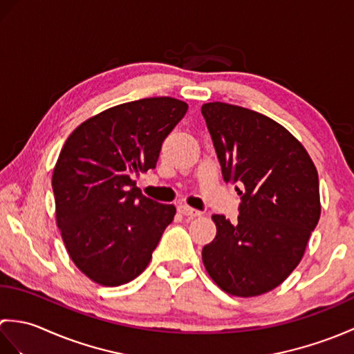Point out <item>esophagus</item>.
I'll return each instance as SVG.
<instances>
[{"instance_id":"obj_1","label":"esophagus","mask_w":354,"mask_h":354,"mask_svg":"<svg viewBox=\"0 0 354 354\" xmlns=\"http://www.w3.org/2000/svg\"><path fill=\"white\" fill-rule=\"evenodd\" d=\"M178 212L181 213V214H184V216H190V217H199L202 214L199 209H194V208H192L189 205H179L178 207Z\"/></svg>"}]
</instances>
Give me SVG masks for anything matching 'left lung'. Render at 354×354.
Instances as JSON below:
<instances>
[{"label": "left lung", "mask_w": 354, "mask_h": 354, "mask_svg": "<svg viewBox=\"0 0 354 354\" xmlns=\"http://www.w3.org/2000/svg\"><path fill=\"white\" fill-rule=\"evenodd\" d=\"M201 111L223 181L237 185L242 201L236 223L213 216L217 232L202 261L222 290L257 297L303 259L321 216L318 171L301 142L272 118L222 102Z\"/></svg>", "instance_id": "left-lung-1"}]
</instances>
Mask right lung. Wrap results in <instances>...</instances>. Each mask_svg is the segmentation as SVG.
<instances>
[{
  "label": "right lung",
  "instance_id": "obj_1",
  "mask_svg": "<svg viewBox=\"0 0 354 354\" xmlns=\"http://www.w3.org/2000/svg\"><path fill=\"white\" fill-rule=\"evenodd\" d=\"M189 104L150 97L100 112L66 138L53 171L56 222L71 260L102 286L137 278L176 208L146 198L133 178L156 167Z\"/></svg>",
  "mask_w": 354,
  "mask_h": 354
}]
</instances>
